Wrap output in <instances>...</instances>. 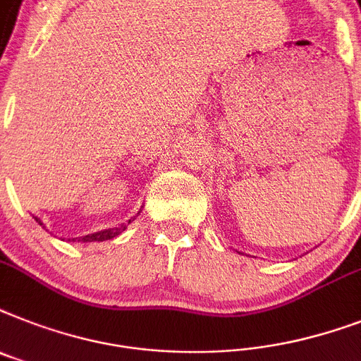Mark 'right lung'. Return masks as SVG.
Segmentation results:
<instances>
[{
	"mask_svg": "<svg viewBox=\"0 0 361 361\" xmlns=\"http://www.w3.org/2000/svg\"><path fill=\"white\" fill-rule=\"evenodd\" d=\"M38 221V219H37ZM131 222V221H130ZM128 222V224H130ZM126 230V224H120L118 228H109V230H104V231H98V233H90V235H85V237H79V241L83 243H92V241H107V239H113V237L120 235L122 231Z\"/></svg>",
	"mask_w": 361,
	"mask_h": 361,
	"instance_id": "right-lung-1",
	"label": "right lung"
}]
</instances>
